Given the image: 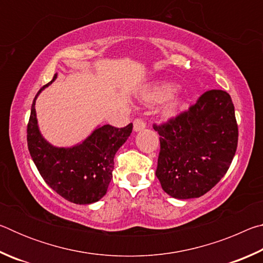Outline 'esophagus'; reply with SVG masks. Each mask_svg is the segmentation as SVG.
I'll return each mask as SVG.
<instances>
[{"mask_svg":"<svg viewBox=\"0 0 263 263\" xmlns=\"http://www.w3.org/2000/svg\"><path fill=\"white\" fill-rule=\"evenodd\" d=\"M145 127H146V122L144 121V118L138 117L135 119V122H133V130L138 132V131L144 130Z\"/></svg>","mask_w":263,"mask_h":263,"instance_id":"34e87169","label":"esophagus"}]
</instances>
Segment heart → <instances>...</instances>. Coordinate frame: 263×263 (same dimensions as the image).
<instances>
[{
	"mask_svg": "<svg viewBox=\"0 0 263 263\" xmlns=\"http://www.w3.org/2000/svg\"><path fill=\"white\" fill-rule=\"evenodd\" d=\"M176 90H177L176 84L162 83V84H159V86H157V87L152 88L148 92H146L144 96V100L146 102H151V103H159V102H163V101L168 100L169 97L174 94ZM181 105H182V101L180 99L173 101L172 103L168 105L167 112L173 114L177 108H180Z\"/></svg>",
	"mask_w": 263,
	"mask_h": 263,
	"instance_id": "1",
	"label": "heart"
}]
</instances>
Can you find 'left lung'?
<instances>
[{
    "mask_svg": "<svg viewBox=\"0 0 263 263\" xmlns=\"http://www.w3.org/2000/svg\"><path fill=\"white\" fill-rule=\"evenodd\" d=\"M155 175L172 197H201L226 174L238 146V124L231 96L212 89L161 125Z\"/></svg>",
    "mask_w": 263,
    "mask_h": 263,
    "instance_id": "8db88e82",
    "label": "left lung"
}]
</instances>
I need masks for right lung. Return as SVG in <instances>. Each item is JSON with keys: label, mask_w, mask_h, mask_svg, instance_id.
<instances>
[{"label": "right lung", "mask_w": 263, "mask_h": 263, "mask_svg": "<svg viewBox=\"0 0 263 263\" xmlns=\"http://www.w3.org/2000/svg\"><path fill=\"white\" fill-rule=\"evenodd\" d=\"M35 95L28 123V147L39 174L51 188L75 204L97 202L106 194L114 171V158L132 132V123L125 127H97L81 144L69 148L54 147L44 139L37 125Z\"/></svg>", "instance_id": "right-lung-1"}]
</instances>
